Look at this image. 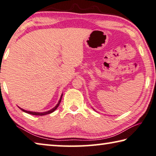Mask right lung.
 Instances as JSON below:
<instances>
[{
    "instance_id": "1",
    "label": "right lung",
    "mask_w": 156,
    "mask_h": 156,
    "mask_svg": "<svg viewBox=\"0 0 156 156\" xmlns=\"http://www.w3.org/2000/svg\"><path fill=\"white\" fill-rule=\"evenodd\" d=\"M62 96H63V94H62V95H61V97H60V99H59V101H58V103H57V104L55 106V107H54L53 108H52L51 110H48V111L44 112H31V111H27V110H23V109L20 108V107H19V108H20L22 111L24 112H26V113H28V114H32V115H36V116H44V115H46V114H51V113H52V112H53L56 110V109L57 108V107H58V106H59V105L60 102H61V101H62Z\"/></svg>"
}]
</instances>
